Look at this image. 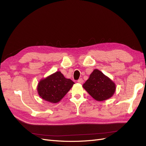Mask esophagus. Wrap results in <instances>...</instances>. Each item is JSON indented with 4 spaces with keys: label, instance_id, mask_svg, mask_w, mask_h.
<instances>
[{
    "label": "esophagus",
    "instance_id": "1",
    "mask_svg": "<svg viewBox=\"0 0 146 146\" xmlns=\"http://www.w3.org/2000/svg\"><path fill=\"white\" fill-rule=\"evenodd\" d=\"M83 79H82V78H80V79H78V80H77V83H78L82 84V83H83Z\"/></svg>",
    "mask_w": 146,
    "mask_h": 146
}]
</instances>
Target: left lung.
Here are the masks:
<instances>
[{"instance_id":"1","label":"left lung","mask_w":146,"mask_h":146,"mask_svg":"<svg viewBox=\"0 0 146 146\" xmlns=\"http://www.w3.org/2000/svg\"><path fill=\"white\" fill-rule=\"evenodd\" d=\"M83 88L92 98L99 102L111 98L116 89L115 83L98 69L92 71Z\"/></svg>"}]
</instances>
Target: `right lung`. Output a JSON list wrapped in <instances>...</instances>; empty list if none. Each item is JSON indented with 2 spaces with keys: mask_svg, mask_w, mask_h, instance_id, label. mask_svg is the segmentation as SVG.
<instances>
[{
  "mask_svg": "<svg viewBox=\"0 0 146 146\" xmlns=\"http://www.w3.org/2000/svg\"><path fill=\"white\" fill-rule=\"evenodd\" d=\"M75 84L66 78L60 71L41 79L38 83L37 91L40 98L48 102L58 103Z\"/></svg>",
  "mask_w": 146,
  "mask_h": 146,
  "instance_id": "right-lung-1",
  "label": "right lung"
}]
</instances>
